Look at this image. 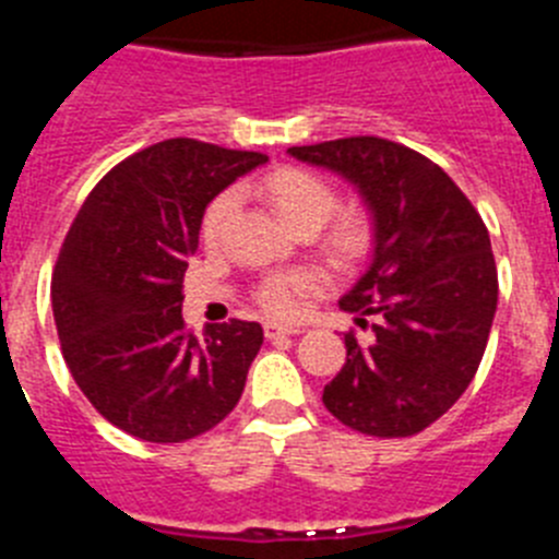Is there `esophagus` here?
Here are the masks:
<instances>
[{"label": "esophagus", "instance_id": "esophagus-1", "mask_svg": "<svg viewBox=\"0 0 559 559\" xmlns=\"http://www.w3.org/2000/svg\"><path fill=\"white\" fill-rule=\"evenodd\" d=\"M299 328H283V324H265V338H280V335H299Z\"/></svg>", "mask_w": 559, "mask_h": 559}]
</instances>
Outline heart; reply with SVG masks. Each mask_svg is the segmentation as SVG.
Returning a JSON list of instances; mask_svg holds the SVG:
<instances>
[{
  "mask_svg": "<svg viewBox=\"0 0 559 559\" xmlns=\"http://www.w3.org/2000/svg\"><path fill=\"white\" fill-rule=\"evenodd\" d=\"M263 190L271 199V204L276 206V212L294 229H319L330 218L335 206H338V195H335L333 185L328 179H322L319 173L305 170V167H280V170H271L263 179ZM235 206V190L218 192L206 204L204 218H201V240L210 249L221 243V237H224L226 224H229ZM328 237L330 246L341 257L364 254L367 246L372 243V218H369V212L358 204L341 206L333 221H330ZM319 285H322V280H319L316 271H274V274L260 280L254 296L257 305L269 316L294 319V316L302 313L305 299Z\"/></svg>",
  "mask_w": 559,
  "mask_h": 559,
  "instance_id": "heart-1",
  "label": "heart"
}]
</instances>
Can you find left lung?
I'll list each match as a JSON object with an SVG mask.
<instances>
[{
	"instance_id": "obj_1",
	"label": "left lung",
	"mask_w": 559,
	"mask_h": 559,
	"mask_svg": "<svg viewBox=\"0 0 559 559\" xmlns=\"http://www.w3.org/2000/svg\"><path fill=\"white\" fill-rule=\"evenodd\" d=\"M288 153L344 176L374 218L372 263L338 302L360 328L372 319V338L344 335L347 364L324 406L369 437L426 431L471 386L490 338V231L442 167L400 142L347 136Z\"/></svg>"
}]
</instances>
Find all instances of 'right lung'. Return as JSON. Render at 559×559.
Instances as JSON below:
<instances>
[{"instance_id": "right-lung-1", "label": "right lung", "mask_w": 559, "mask_h": 559, "mask_svg": "<svg viewBox=\"0 0 559 559\" xmlns=\"http://www.w3.org/2000/svg\"><path fill=\"white\" fill-rule=\"evenodd\" d=\"M269 156L210 142H156L97 181L63 237L52 313L69 372L120 431L167 445L210 431L237 406L263 344L257 322L181 319L185 271L204 210Z\"/></svg>"}]
</instances>
